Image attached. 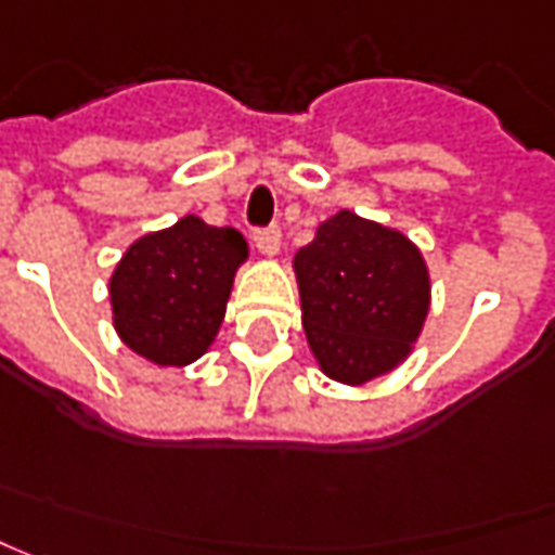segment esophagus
<instances>
[{
  "mask_svg": "<svg viewBox=\"0 0 555 555\" xmlns=\"http://www.w3.org/2000/svg\"><path fill=\"white\" fill-rule=\"evenodd\" d=\"M253 244H256V250L262 253V256H278L281 250V232H278V225H271V229H259V232L253 234Z\"/></svg>",
  "mask_w": 555,
  "mask_h": 555,
  "instance_id": "34e87169",
  "label": "esophagus"
}]
</instances>
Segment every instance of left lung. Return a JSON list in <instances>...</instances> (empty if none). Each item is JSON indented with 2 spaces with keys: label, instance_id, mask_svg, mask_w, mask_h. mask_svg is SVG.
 <instances>
[{
  "label": "left lung",
  "instance_id": "1",
  "mask_svg": "<svg viewBox=\"0 0 555 555\" xmlns=\"http://www.w3.org/2000/svg\"><path fill=\"white\" fill-rule=\"evenodd\" d=\"M308 348L321 373L360 388L406 363L430 311V271L406 234L338 210L293 256Z\"/></svg>",
  "mask_w": 555,
  "mask_h": 555
}]
</instances>
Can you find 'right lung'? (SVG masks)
<instances>
[{"mask_svg": "<svg viewBox=\"0 0 555 555\" xmlns=\"http://www.w3.org/2000/svg\"><path fill=\"white\" fill-rule=\"evenodd\" d=\"M250 247L232 225L189 214L130 244L109 278L118 338L155 366H189L214 345Z\"/></svg>", "mask_w": 555, "mask_h": 555, "instance_id": "add662e5", "label": "right lung"}]
</instances>
